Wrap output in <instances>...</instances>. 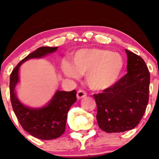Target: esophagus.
I'll return each instance as SVG.
<instances>
[{
	"label": "esophagus",
	"instance_id": "esophagus-1",
	"mask_svg": "<svg viewBox=\"0 0 159 159\" xmlns=\"http://www.w3.org/2000/svg\"><path fill=\"white\" fill-rule=\"evenodd\" d=\"M86 96H87V93H86L85 91L80 90L77 92V98H78V99H81V98H84Z\"/></svg>",
	"mask_w": 159,
	"mask_h": 159
}]
</instances>
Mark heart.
<instances>
[{"label":"heart","instance_id":"1","mask_svg":"<svg viewBox=\"0 0 159 159\" xmlns=\"http://www.w3.org/2000/svg\"><path fill=\"white\" fill-rule=\"evenodd\" d=\"M124 65L123 57L119 53L93 48L78 50L72 56V63L63 61L61 69L70 78L85 75L86 83L91 90L104 91L119 81Z\"/></svg>","mask_w":159,"mask_h":159}]
</instances>
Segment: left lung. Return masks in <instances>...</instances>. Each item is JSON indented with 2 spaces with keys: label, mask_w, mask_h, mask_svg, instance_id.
I'll return each mask as SVG.
<instances>
[{
  "label": "left lung",
  "mask_w": 159,
  "mask_h": 159,
  "mask_svg": "<svg viewBox=\"0 0 159 159\" xmlns=\"http://www.w3.org/2000/svg\"><path fill=\"white\" fill-rule=\"evenodd\" d=\"M127 74L110 89L94 95L98 125L107 133L123 132L135 128L149 101L150 75L140 56L125 49Z\"/></svg>",
  "instance_id": "8db88e82"
}]
</instances>
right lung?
I'll return each instance as SVG.
<instances>
[{
	"label": "right lung",
	"mask_w": 159,
	"mask_h": 159,
	"mask_svg": "<svg viewBox=\"0 0 159 159\" xmlns=\"http://www.w3.org/2000/svg\"><path fill=\"white\" fill-rule=\"evenodd\" d=\"M57 48V47H40L24 58L10 75V100L16 117L24 130L41 140L56 139L64 133L69 110L77 101L76 91L57 90L48 104L40 107H31L20 102L16 88L19 82L20 66L24 62L45 57L55 52Z\"/></svg>",
	"instance_id": "add662e5"
}]
</instances>
